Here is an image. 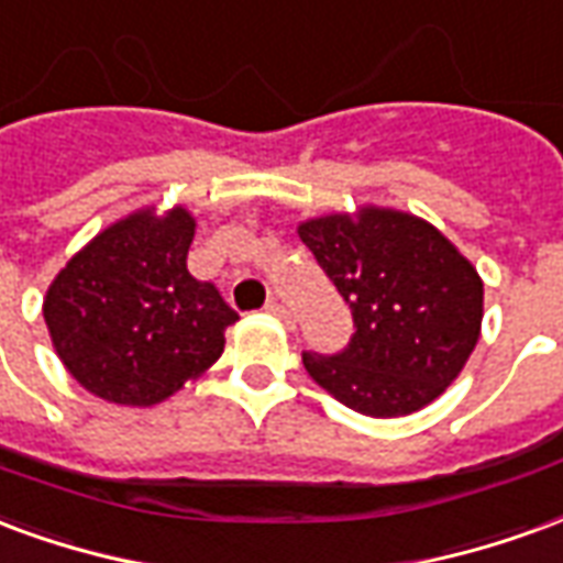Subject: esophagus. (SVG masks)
I'll use <instances>...</instances> for the list:
<instances>
[{"instance_id":"obj_1","label":"esophagus","mask_w":563,"mask_h":563,"mask_svg":"<svg viewBox=\"0 0 563 563\" xmlns=\"http://www.w3.org/2000/svg\"><path fill=\"white\" fill-rule=\"evenodd\" d=\"M266 314L278 318V321L285 323V327H294V314H290V311H287L285 306L278 302V299H269V302H266Z\"/></svg>"}]
</instances>
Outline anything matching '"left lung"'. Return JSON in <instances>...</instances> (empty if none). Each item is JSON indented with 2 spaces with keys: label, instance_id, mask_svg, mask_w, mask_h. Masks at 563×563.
<instances>
[{
  "label": "left lung",
  "instance_id": "1",
  "mask_svg": "<svg viewBox=\"0 0 563 563\" xmlns=\"http://www.w3.org/2000/svg\"><path fill=\"white\" fill-rule=\"evenodd\" d=\"M297 233L356 327L339 354H302L314 384L366 417H405L438 399L483 323V282L465 254L429 221L384 207L309 219Z\"/></svg>",
  "mask_w": 563,
  "mask_h": 563
}]
</instances>
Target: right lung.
I'll return each instance as SVG.
<instances>
[{
    "mask_svg": "<svg viewBox=\"0 0 563 563\" xmlns=\"http://www.w3.org/2000/svg\"><path fill=\"white\" fill-rule=\"evenodd\" d=\"M195 216L137 209L86 242L44 297L68 375L113 405L150 408L207 372L240 314L188 273Z\"/></svg>",
    "mask_w": 563,
    "mask_h": 563,
    "instance_id": "1",
    "label": "right lung"
}]
</instances>
